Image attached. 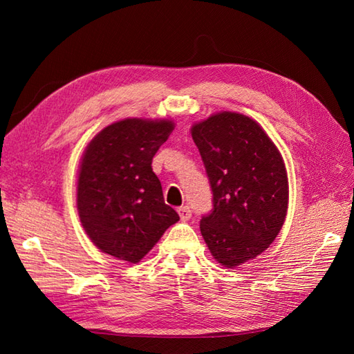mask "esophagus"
Here are the masks:
<instances>
[{
  "label": "esophagus",
  "instance_id": "34e87169",
  "mask_svg": "<svg viewBox=\"0 0 354 354\" xmlns=\"http://www.w3.org/2000/svg\"><path fill=\"white\" fill-rule=\"evenodd\" d=\"M178 214H179V217H181V221H189L190 217H192V209L187 207V205H184V207H181L178 209Z\"/></svg>",
  "mask_w": 354,
  "mask_h": 354
}]
</instances>
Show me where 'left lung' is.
Segmentation results:
<instances>
[{
	"label": "left lung",
	"mask_w": 354,
	"mask_h": 354,
	"mask_svg": "<svg viewBox=\"0 0 354 354\" xmlns=\"http://www.w3.org/2000/svg\"><path fill=\"white\" fill-rule=\"evenodd\" d=\"M213 192L201 221L209 252L237 268L266 251L288 214L289 183L280 150L251 117L222 111L192 126Z\"/></svg>",
	"instance_id": "left-lung-1"
}]
</instances>
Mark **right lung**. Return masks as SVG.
<instances>
[{
  "instance_id": "right-lung-1",
  "label": "right lung",
  "mask_w": 354,
  "mask_h": 354,
  "mask_svg": "<svg viewBox=\"0 0 354 354\" xmlns=\"http://www.w3.org/2000/svg\"><path fill=\"white\" fill-rule=\"evenodd\" d=\"M173 129L171 120L124 118L89 141L76 202L82 227L102 252L138 263L179 221L152 170L156 150Z\"/></svg>"
}]
</instances>
